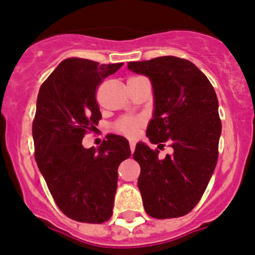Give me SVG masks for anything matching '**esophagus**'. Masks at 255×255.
I'll return each instance as SVG.
<instances>
[{
  "mask_svg": "<svg viewBox=\"0 0 255 255\" xmlns=\"http://www.w3.org/2000/svg\"><path fill=\"white\" fill-rule=\"evenodd\" d=\"M134 148H136V143H134L133 140H130V150H131V152L134 151Z\"/></svg>",
  "mask_w": 255,
  "mask_h": 255,
  "instance_id": "34e87169",
  "label": "esophagus"
}]
</instances>
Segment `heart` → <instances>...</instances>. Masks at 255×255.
Here are the masks:
<instances>
[{
	"label": "heart",
	"instance_id": "1",
	"mask_svg": "<svg viewBox=\"0 0 255 255\" xmlns=\"http://www.w3.org/2000/svg\"><path fill=\"white\" fill-rule=\"evenodd\" d=\"M143 121L140 118H134V117H124L119 119L115 124V130L118 131L128 137H134L137 134V131Z\"/></svg>",
	"mask_w": 255,
	"mask_h": 255
}]
</instances>
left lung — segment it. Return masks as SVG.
Wrapping results in <instances>:
<instances>
[{
	"label": "left lung",
	"instance_id": "8db88e82",
	"mask_svg": "<svg viewBox=\"0 0 255 255\" xmlns=\"http://www.w3.org/2000/svg\"><path fill=\"white\" fill-rule=\"evenodd\" d=\"M128 68L151 81L155 110L146 136L154 144L169 142L173 148L163 160L144 143L134 149L145 212L160 220L185 216L198 204L217 163L222 131L217 95L187 59L163 56L130 62Z\"/></svg>",
	"mask_w": 255,
	"mask_h": 255
}]
</instances>
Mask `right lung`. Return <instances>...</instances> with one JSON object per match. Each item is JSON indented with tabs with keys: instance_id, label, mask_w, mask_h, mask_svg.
Here are the masks:
<instances>
[{
	"instance_id": "1",
	"label": "right lung",
	"mask_w": 255,
	"mask_h": 255,
	"mask_svg": "<svg viewBox=\"0 0 255 255\" xmlns=\"http://www.w3.org/2000/svg\"><path fill=\"white\" fill-rule=\"evenodd\" d=\"M122 65L71 57L39 89L32 125L35 161L57 206L77 222L110 220L118 166L131 155L128 140L117 134H110L98 150L82 145L101 119L95 92Z\"/></svg>"
}]
</instances>
